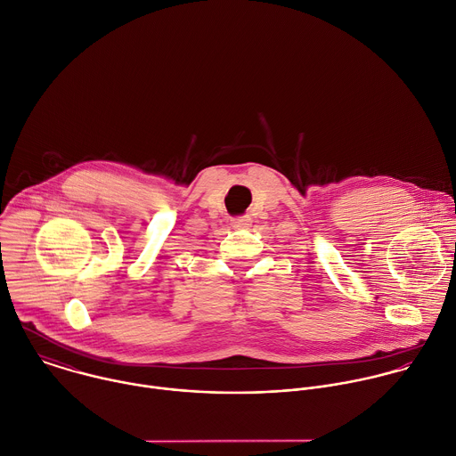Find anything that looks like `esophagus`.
<instances>
[{"label":"esophagus","instance_id":"obj_1","mask_svg":"<svg viewBox=\"0 0 456 456\" xmlns=\"http://www.w3.org/2000/svg\"><path fill=\"white\" fill-rule=\"evenodd\" d=\"M231 225H232V229H248L252 225V218L248 215L236 216L231 220Z\"/></svg>","mask_w":456,"mask_h":456}]
</instances>
